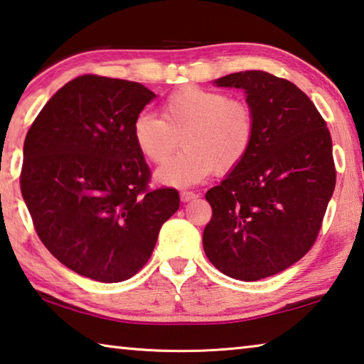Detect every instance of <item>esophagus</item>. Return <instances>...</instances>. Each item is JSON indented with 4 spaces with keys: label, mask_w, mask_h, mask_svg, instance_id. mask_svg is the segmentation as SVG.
Masks as SVG:
<instances>
[{
    "label": "esophagus",
    "mask_w": 364,
    "mask_h": 364,
    "mask_svg": "<svg viewBox=\"0 0 364 364\" xmlns=\"http://www.w3.org/2000/svg\"><path fill=\"white\" fill-rule=\"evenodd\" d=\"M196 196L198 195H196L195 192H188V190H183V192H181V200L183 201V203H188V201L195 200Z\"/></svg>",
    "instance_id": "obj_1"
}]
</instances>
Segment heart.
Listing matches in <instances>:
<instances>
[{
    "mask_svg": "<svg viewBox=\"0 0 364 364\" xmlns=\"http://www.w3.org/2000/svg\"><path fill=\"white\" fill-rule=\"evenodd\" d=\"M159 114L161 119L150 112L136 114L132 140L146 161L164 164L176 149L178 139H183L186 150L156 172L164 186L190 187L214 171L228 174L243 163L253 146V109L223 92L178 88L164 98Z\"/></svg>",
    "mask_w": 364,
    "mask_h": 364,
    "instance_id": "heart-1",
    "label": "heart"
}]
</instances>
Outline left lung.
Returning <instances> with one entry per match:
<instances>
[{"label": "left lung", "instance_id": "8db88e82", "mask_svg": "<svg viewBox=\"0 0 364 364\" xmlns=\"http://www.w3.org/2000/svg\"><path fill=\"white\" fill-rule=\"evenodd\" d=\"M214 83L245 92L256 135L243 163L205 195L213 218L203 248L225 276L253 282L287 269L316 242L336 188L332 139L295 83L264 70Z\"/></svg>", "mask_w": 364, "mask_h": 364}]
</instances>
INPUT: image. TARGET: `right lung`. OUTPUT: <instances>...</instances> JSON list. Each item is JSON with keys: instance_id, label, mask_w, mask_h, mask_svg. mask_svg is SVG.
<instances>
[{"instance_id": "add662e5", "label": "right lung", "mask_w": 364, "mask_h": 364, "mask_svg": "<svg viewBox=\"0 0 364 364\" xmlns=\"http://www.w3.org/2000/svg\"><path fill=\"white\" fill-rule=\"evenodd\" d=\"M154 97L141 83L80 75L53 95L23 141L21 192L40 240L93 281L135 276L181 205L176 188H148L132 140Z\"/></svg>"}]
</instances>
